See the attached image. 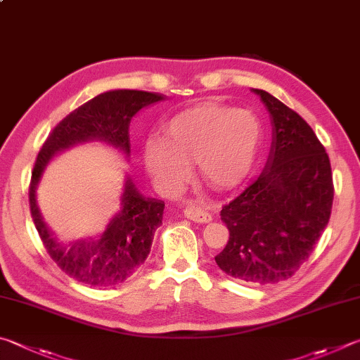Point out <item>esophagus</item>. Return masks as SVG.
<instances>
[{
	"mask_svg": "<svg viewBox=\"0 0 360 360\" xmlns=\"http://www.w3.org/2000/svg\"><path fill=\"white\" fill-rule=\"evenodd\" d=\"M185 217L188 219H191L194 223H210L212 221V215L209 212H205L204 209H200L199 205L193 204V202H188L185 205Z\"/></svg>",
	"mask_w": 360,
	"mask_h": 360,
	"instance_id": "obj_1",
	"label": "esophagus"
}]
</instances>
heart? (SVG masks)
Returning a JSON list of instances; mask_svg holds the SVG:
<instances>
[{
  "mask_svg": "<svg viewBox=\"0 0 360 360\" xmlns=\"http://www.w3.org/2000/svg\"><path fill=\"white\" fill-rule=\"evenodd\" d=\"M261 123L253 112L204 103L176 113L164 126V139L145 142L148 172L167 190H179L198 162L200 179L217 190L240 185L255 166Z\"/></svg>",
  "mask_w": 360,
  "mask_h": 360,
  "instance_id": "1",
  "label": "heart"
}]
</instances>
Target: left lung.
<instances>
[{
	"instance_id": "obj_1",
	"label": "left lung",
	"mask_w": 360,
	"mask_h": 360,
	"mask_svg": "<svg viewBox=\"0 0 360 360\" xmlns=\"http://www.w3.org/2000/svg\"><path fill=\"white\" fill-rule=\"evenodd\" d=\"M272 122L266 167L226 204L221 219L229 240L218 267L250 285L292 276L314 250L330 218L333 181L329 156L297 112L253 88Z\"/></svg>"
}]
</instances>
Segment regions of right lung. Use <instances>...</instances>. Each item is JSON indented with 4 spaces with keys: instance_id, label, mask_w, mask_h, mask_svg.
<instances>
[{
    "instance_id": "obj_1",
    "label": "right lung",
    "mask_w": 360,
    "mask_h": 360,
    "mask_svg": "<svg viewBox=\"0 0 360 360\" xmlns=\"http://www.w3.org/2000/svg\"><path fill=\"white\" fill-rule=\"evenodd\" d=\"M164 96L137 90H112L98 94L69 113L50 132L36 158L30 184L31 217L47 253L63 272L84 285L109 288L123 283L150 255L155 231L162 223L164 202L142 196L126 176L115 213L99 238H82L71 243L56 240L44 223L36 190L47 164L60 151L77 143L101 141L129 156V123L136 113Z\"/></svg>"
}]
</instances>
